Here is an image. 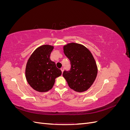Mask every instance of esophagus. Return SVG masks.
I'll return each mask as SVG.
<instances>
[{"instance_id": "esophagus-1", "label": "esophagus", "mask_w": 130, "mask_h": 130, "mask_svg": "<svg viewBox=\"0 0 130 130\" xmlns=\"http://www.w3.org/2000/svg\"><path fill=\"white\" fill-rule=\"evenodd\" d=\"M61 70L62 72L63 73V70H64V68H63V67H61Z\"/></svg>"}]
</instances>
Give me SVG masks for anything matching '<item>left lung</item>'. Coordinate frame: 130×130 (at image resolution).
<instances>
[{
	"mask_svg": "<svg viewBox=\"0 0 130 130\" xmlns=\"http://www.w3.org/2000/svg\"><path fill=\"white\" fill-rule=\"evenodd\" d=\"M63 52L70 61L71 68L69 71L64 70L63 76L75 91H86L93 85L98 74L93 55L86 46L75 43L65 45Z\"/></svg>",
	"mask_w": 130,
	"mask_h": 130,
	"instance_id": "8db88e82",
	"label": "left lung"
}]
</instances>
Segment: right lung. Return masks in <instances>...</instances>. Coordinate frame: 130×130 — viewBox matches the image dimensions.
<instances>
[{"mask_svg":"<svg viewBox=\"0 0 130 130\" xmlns=\"http://www.w3.org/2000/svg\"><path fill=\"white\" fill-rule=\"evenodd\" d=\"M54 46L43 45L31 55L27 62L25 77L30 86L39 92H46L52 89L55 78L61 75V70L51 61L50 54Z\"/></svg>","mask_w":130,"mask_h":130,"instance_id":"1","label":"right lung"}]
</instances>
